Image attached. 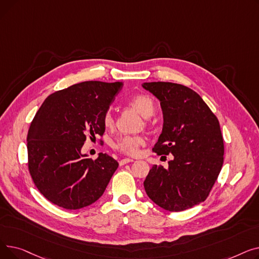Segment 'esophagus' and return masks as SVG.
<instances>
[{
    "instance_id": "obj_1",
    "label": "esophagus",
    "mask_w": 259,
    "mask_h": 259,
    "mask_svg": "<svg viewBox=\"0 0 259 259\" xmlns=\"http://www.w3.org/2000/svg\"><path fill=\"white\" fill-rule=\"evenodd\" d=\"M131 161H133L132 158H122V159L119 160V165L124 166V165H126V164H128V162H131Z\"/></svg>"
}]
</instances>
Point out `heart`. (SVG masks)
<instances>
[{"mask_svg": "<svg viewBox=\"0 0 259 259\" xmlns=\"http://www.w3.org/2000/svg\"><path fill=\"white\" fill-rule=\"evenodd\" d=\"M129 106L137 111L140 115L145 118L150 117L155 110V106L153 100L147 94L140 93L134 95V97L129 101ZM104 126L106 128H111L114 125V118L110 111H107L103 117ZM145 141L142 137H125L119 139L116 144L114 145L115 149L118 151L126 153L129 155L137 154L139 151V148L144 145Z\"/></svg>", "mask_w": 259, "mask_h": 259, "instance_id": "b5f03b06", "label": "heart"}]
</instances>
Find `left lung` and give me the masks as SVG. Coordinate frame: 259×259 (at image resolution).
I'll return each mask as SVG.
<instances>
[{"label":"left lung","mask_w":259,"mask_h":259,"mask_svg":"<svg viewBox=\"0 0 259 259\" xmlns=\"http://www.w3.org/2000/svg\"><path fill=\"white\" fill-rule=\"evenodd\" d=\"M142 86L160 102L164 116L153 151L173 155L167 169L154 165L149 171L146 193L167 211L192 208L208 197L223 167L220 121L199 95L184 85L151 81Z\"/></svg>","instance_id":"1"}]
</instances>
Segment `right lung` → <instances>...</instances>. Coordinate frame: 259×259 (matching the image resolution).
I'll return each instance as SVG.
<instances>
[{
  "label": "right lung",
  "mask_w": 259,
  "mask_h": 259,
  "mask_svg": "<svg viewBox=\"0 0 259 259\" xmlns=\"http://www.w3.org/2000/svg\"><path fill=\"white\" fill-rule=\"evenodd\" d=\"M121 86L83 81L50 94L39 107L27 135L28 169L54 205L76 210L103 195L118 162L106 153L93 160L81 148L88 137L104 134L103 117Z\"/></svg>",
  "instance_id": "add662e5"
}]
</instances>
